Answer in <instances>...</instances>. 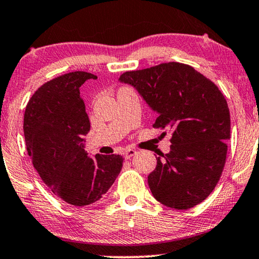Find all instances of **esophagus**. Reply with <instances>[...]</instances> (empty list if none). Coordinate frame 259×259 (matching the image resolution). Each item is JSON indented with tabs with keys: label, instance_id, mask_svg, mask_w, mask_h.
Returning a JSON list of instances; mask_svg holds the SVG:
<instances>
[{
	"label": "esophagus",
	"instance_id": "1",
	"mask_svg": "<svg viewBox=\"0 0 259 259\" xmlns=\"http://www.w3.org/2000/svg\"><path fill=\"white\" fill-rule=\"evenodd\" d=\"M136 153H137V151L133 150V148H127V150L125 151V158L131 159Z\"/></svg>",
	"mask_w": 259,
	"mask_h": 259
}]
</instances>
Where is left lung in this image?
<instances>
[{"label":"left lung","mask_w":259,"mask_h":259,"mask_svg":"<svg viewBox=\"0 0 259 259\" xmlns=\"http://www.w3.org/2000/svg\"><path fill=\"white\" fill-rule=\"evenodd\" d=\"M158 113L154 128L172 134L171 151L148 176L153 197L189 210L206 199L224 168L230 139L226 99L210 79L185 63L167 62L120 75ZM166 134V131L164 132Z\"/></svg>","instance_id":"8db88e82"}]
</instances>
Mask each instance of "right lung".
Returning <instances> with one entry per match:
<instances>
[{
	"label": "right lung",
	"instance_id": "obj_1",
	"mask_svg": "<svg viewBox=\"0 0 259 259\" xmlns=\"http://www.w3.org/2000/svg\"><path fill=\"white\" fill-rule=\"evenodd\" d=\"M87 72H72L42 84L31 95L23 118L24 140L42 182L60 199L86 206L100 199L121 171L119 154L94 158L83 150L91 123L79 88Z\"/></svg>",
	"mask_w": 259,
	"mask_h": 259
}]
</instances>
